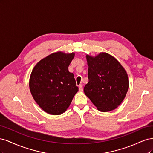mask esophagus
<instances>
[{"instance_id":"1","label":"esophagus","mask_w":153,"mask_h":153,"mask_svg":"<svg viewBox=\"0 0 153 153\" xmlns=\"http://www.w3.org/2000/svg\"><path fill=\"white\" fill-rule=\"evenodd\" d=\"M78 88H79L80 91H83V85L82 84L79 85V86H78Z\"/></svg>"}]
</instances>
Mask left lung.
Instances as JSON below:
<instances>
[{"mask_svg": "<svg viewBox=\"0 0 153 153\" xmlns=\"http://www.w3.org/2000/svg\"><path fill=\"white\" fill-rule=\"evenodd\" d=\"M89 82L84 93L101 112H108L122 103L129 88L126 71L117 59L106 53L86 55Z\"/></svg>", "mask_w": 153, "mask_h": 153, "instance_id": "left-lung-1", "label": "left lung"}]
</instances>
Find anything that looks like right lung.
<instances>
[{
    "label": "right lung",
    "instance_id": "obj_1",
    "mask_svg": "<svg viewBox=\"0 0 153 153\" xmlns=\"http://www.w3.org/2000/svg\"><path fill=\"white\" fill-rule=\"evenodd\" d=\"M74 56V53H53L41 60L32 69L30 92L36 102L49 114L65 112L78 91L74 75L68 69Z\"/></svg>",
    "mask_w": 153,
    "mask_h": 153
}]
</instances>
